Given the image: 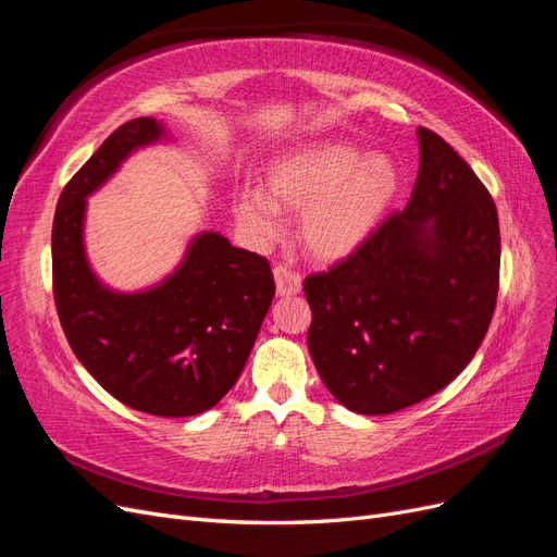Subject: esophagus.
<instances>
[{
	"instance_id": "esophagus-1",
	"label": "esophagus",
	"mask_w": 557,
	"mask_h": 557,
	"mask_svg": "<svg viewBox=\"0 0 557 557\" xmlns=\"http://www.w3.org/2000/svg\"><path fill=\"white\" fill-rule=\"evenodd\" d=\"M274 281H276V295L278 297H293L301 293V276L290 272L288 267H276L274 269Z\"/></svg>"
}]
</instances>
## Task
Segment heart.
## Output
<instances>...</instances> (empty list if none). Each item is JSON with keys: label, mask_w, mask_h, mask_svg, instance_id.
I'll return each instance as SVG.
<instances>
[{"label": "heart", "mask_w": 557, "mask_h": 557, "mask_svg": "<svg viewBox=\"0 0 557 557\" xmlns=\"http://www.w3.org/2000/svg\"><path fill=\"white\" fill-rule=\"evenodd\" d=\"M401 190L391 156H364L344 141H313L267 164L260 190L232 195V215L256 239H272L278 213H299L297 242L320 264L358 252L383 223Z\"/></svg>", "instance_id": "heart-1"}]
</instances>
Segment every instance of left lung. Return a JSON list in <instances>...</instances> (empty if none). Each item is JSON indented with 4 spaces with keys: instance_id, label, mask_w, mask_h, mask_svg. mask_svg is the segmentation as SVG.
<instances>
[{
    "instance_id": "1",
    "label": "left lung",
    "mask_w": 557,
    "mask_h": 557,
    "mask_svg": "<svg viewBox=\"0 0 557 557\" xmlns=\"http://www.w3.org/2000/svg\"><path fill=\"white\" fill-rule=\"evenodd\" d=\"M409 205L358 252L307 276L309 350L346 409L383 416L440 393L474 358L499 288V223L471 166L418 127Z\"/></svg>"
}]
</instances>
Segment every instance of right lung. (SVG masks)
<instances>
[{"instance_id":"obj_1","label":"right lung","mask_w":557,"mask_h":557,"mask_svg":"<svg viewBox=\"0 0 557 557\" xmlns=\"http://www.w3.org/2000/svg\"><path fill=\"white\" fill-rule=\"evenodd\" d=\"M170 139L156 117L117 127L64 185L53 221V295L78 362L127 407L162 418L197 416L237 383L274 299L272 267L199 232L153 288L117 293L97 278L83 244L88 197L134 150Z\"/></svg>"}]
</instances>
